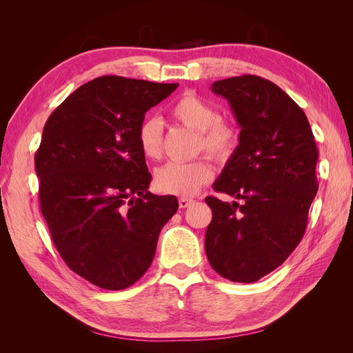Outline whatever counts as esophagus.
Instances as JSON below:
<instances>
[{
  "label": "esophagus",
  "mask_w": 353,
  "mask_h": 353,
  "mask_svg": "<svg viewBox=\"0 0 353 353\" xmlns=\"http://www.w3.org/2000/svg\"><path fill=\"white\" fill-rule=\"evenodd\" d=\"M178 203H179V208L185 209V208H188V206L191 205V203H193V200H191V199H187V197H181Z\"/></svg>",
  "instance_id": "1"
}]
</instances>
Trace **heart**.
Segmentation results:
<instances>
[{
  "mask_svg": "<svg viewBox=\"0 0 353 353\" xmlns=\"http://www.w3.org/2000/svg\"><path fill=\"white\" fill-rule=\"evenodd\" d=\"M174 119L197 132V150L212 157L228 159L239 145V132L232 123L218 119L210 103L194 92H185L170 108ZM138 144L147 159L157 160L163 153V128L157 117H148L138 130ZM213 170L206 159L190 163L170 162L156 170L154 185L159 191L174 196H194L212 179Z\"/></svg>",
  "mask_w": 353,
  "mask_h": 353,
  "instance_id": "1",
  "label": "heart"
}]
</instances>
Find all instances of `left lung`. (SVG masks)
<instances>
[{
    "label": "left lung",
    "mask_w": 353,
    "mask_h": 353,
    "mask_svg": "<svg viewBox=\"0 0 353 353\" xmlns=\"http://www.w3.org/2000/svg\"><path fill=\"white\" fill-rule=\"evenodd\" d=\"M240 126L239 145L213 190L243 200L206 197L212 222L209 263L234 283L272 272L301 243L316 196L318 148L303 110L268 79L243 74L212 83Z\"/></svg>",
    "instance_id": "left-lung-1"
}]
</instances>
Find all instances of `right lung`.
<instances>
[{
  "instance_id": "right-lung-1",
  "label": "right lung",
  "mask_w": 353,
  "mask_h": 353,
  "mask_svg": "<svg viewBox=\"0 0 353 353\" xmlns=\"http://www.w3.org/2000/svg\"><path fill=\"white\" fill-rule=\"evenodd\" d=\"M178 83L100 77L52 112L35 154L39 205L69 268L105 290H123L150 268L175 196L148 191L138 144L144 114Z\"/></svg>"
}]
</instances>
